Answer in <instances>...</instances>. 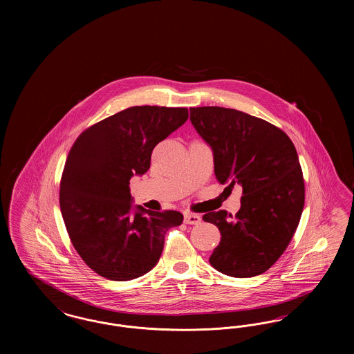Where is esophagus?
<instances>
[{
  "label": "esophagus",
  "mask_w": 354,
  "mask_h": 354,
  "mask_svg": "<svg viewBox=\"0 0 354 354\" xmlns=\"http://www.w3.org/2000/svg\"><path fill=\"white\" fill-rule=\"evenodd\" d=\"M201 221H202V218H201L199 215H196V214H189V212H185V224H199Z\"/></svg>",
  "instance_id": "34e87169"
}]
</instances>
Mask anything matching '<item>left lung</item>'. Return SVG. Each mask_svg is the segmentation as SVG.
<instances>
[{"label": "left lung", "mask_w": 354, "mask_h": 354, "mask_svg": "<svg viewBox=\"0 0 354 354\" xmlns=\"http://www.w3.org/2000/svg\"><path fill=\"white\" fill-rule=\"evenodd\" d=\"M189 119L212 149L219 183L243 187L235 216L223 209L203 216L221 235L209 263L232 277L261 274L284 253L303 214L297 151L283 130L239 110L191 107Z\"/></svg>", "instance_id": "8db88e82"}]
</instances>
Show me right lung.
I'll list each match as a JSON object with an SVG mask.
<instances>
[{
    "label": "right lung",
    "instance_id": "right-lung-1",
    "mask_svg": "<svg viewBox=\"0 0 354 354\" xmlns=\"http://www.w3.org/2000/svg\"><path fill=\"white\" fill-rule=\"evenodd\" d=\"M188 119L185 107L134 106L86 129L77 138L59 185L68 237L102 277L127 281L151 270L165 235L183 215L133 209L130 179L150 169L153 147Z\"/></svg>",
    "mask_w": 354,
    "mask_h": 354
}]
</instances>
